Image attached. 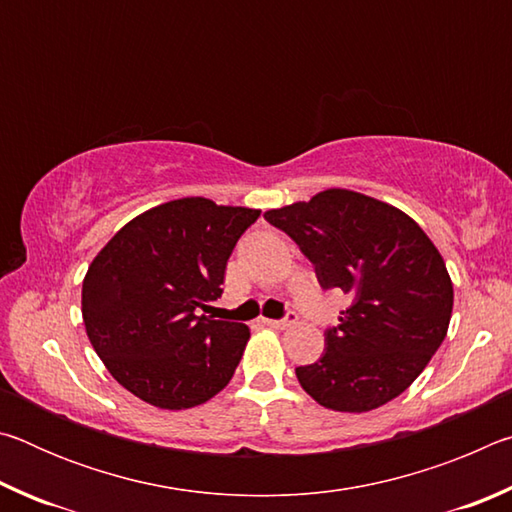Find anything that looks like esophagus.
<instances>
[{"label": "esophagus", "mask_w": 512, "mask_h": 512, "mask_svg": "<svg viewBox=\"0 0 512 512\" xmlns=\"http://www.w3.org/2000/svg\"><path fill=\"white\" fill-rule=\"evenodd\" d=\"M298 320V316L293 314V311H289L287 316H284L282 320H271V318H264V325H268L271 329H287V327H291L293 323H296Z\"/></svg>", "instance_id": "esophagus-1"}]
</instances>
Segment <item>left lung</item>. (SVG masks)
<instances>
[{
    "instance_id": "left-lung-1",
    "label": "left lung",
    "mask_w": 512,
    "mask_h": 512,
    "mask_svg": "<svg viewBox=\"0 0 512 512\" xmlns=\"http://www.w3.org/2000/svg\"><path fill=\"white\" fill-rule=\"evenodd\" d=\"M287 232L323 289L352 305L327 329L323 357L296 368L307 395L341 413H366L404 393L447 336L454 307L445 259L409 214L332 187L264 212Z\"/></svg>"
}]
</instances>
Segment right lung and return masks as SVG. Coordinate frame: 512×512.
I'll return each instance as SVG.
<instances>
[{
  "instance_id": "right-lung-1",
  "label": "right lung",
  "mask_w": 512,
  "mask_h": 512,
  "mask_svg": "<svg viewBox=\"0 0 512 512\" xmlns=\"http://www.w3.org/2000/svg\"><path fill=\"white\" fill-rule=\"evenodd\" d=\"M257 216L178 198L135 216L92 259L81 291L85 332L128 393L183 411L228 386L250 329L201 309L221 298L228 257Z\"/></svg>"
}]
</instances>
